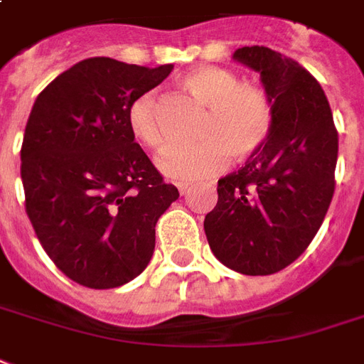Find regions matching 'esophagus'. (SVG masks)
I'll return each mask as SVG.
<instances>
[{"mask_svg": "<svg viewBox=\"0 0 364 364\" xmlns=\"http://www.w3.org/2000/svg\"><path fill=\"white\" fill-rule=\"evenodd\" d=\"M176 188H178V192L184 196V193H188V190H190V184H184V182H178L176 184Z\"/></svg>", "mask_w": 364, "mask_h": 364, "instance_id": "1", "label": "esophagus"}]
</instances>
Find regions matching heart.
Segmentation results:
<instances>
[{"label": "heart", "instance_id": "1", "mask_svg": "<svg viewBox=\"0 0 364 364\" xmlns=\"http://www.w3.org/2000/svg\"><path fill=\"white\" fill-rule=\"evenodd\" d=\"M184 88L207 107L199 120L198 144L168 147L157 157V166L166 178L196 182L209 178L234 161L255 155L272 130V101L263 84L242 80L226 67H201L184 76ZM128 127L134 138L151 149L165 146L157 101L144 94L128 107Z\"/></svg>", "mask_w": 364, "mask_h": 364}]
</instances>
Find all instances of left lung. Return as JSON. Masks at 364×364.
Here are the masks:
<instances>
[{"label": "left lung", "mask_w": 364, "mask_h": 364, "mask_svg": "<svg viewBox=\"0 0 364 364\" xmlns=\"http://www.w3.org/2000/svg\"><path fill=\"white\" fill-rule=\"evenodd\" d=\"M272 101V130L237 172L218 180L205 217L218 261L247 276L274 274L313 242L334 196L338 130L321 84L294 59L264 46L234 51Z\"/></svg>", "instance_id": "1"}]
</instances>
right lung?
I'll return each mask as SVG.
<instances>
[{"label": "right lung", "mask_w": 364, "mask_h": 364, "mask_svg": "<svg viewBox=\"0 0 364 364\" xmlns=\"http://www.w3.org/2000/svg\"><path fill=\"white\" fill-rule=\"evenodd\" d=\"M171 70L84 59L30 111L21 147L26 215L49 259L80 286L119 288L141 274L155 224L178 199L128 127L132 101Z\"/></svg>", "instance_id": "right-lung-1"}]
</instances>
